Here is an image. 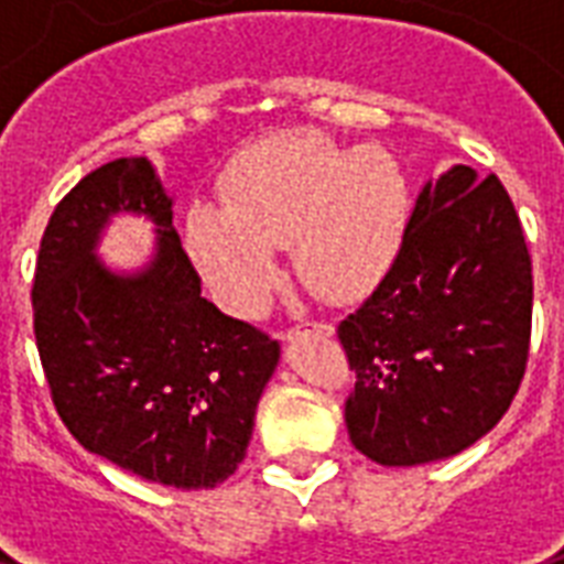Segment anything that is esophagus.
<instances>
[{
  "instance_id": "esophagus-1",
  "label": "esophagus",
  "mask_w": 564,
  "mask_h": 564,
  "mask_svg": "<svg viewBox=\"0 0 564 564\" xmlns=\"http://www.w3.org/2000/svg\"><path fill=\"white\" fill-rule=\"evenodd\" d=\"M310 330H313V334H318V336L334 334V327H330V325H310ZM304 334H307V330H301V327H286V330L281 334V339L292 343V339H299V336H304Z\"/></svg>"
}]
</instances>
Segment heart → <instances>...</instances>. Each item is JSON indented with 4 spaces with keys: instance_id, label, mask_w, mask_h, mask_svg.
Wrapping results in <instances>:
<instances>
[{
    "instance_id": "obj_1",
    "label": "heart",
    "mask_w": 564,
    "mask_h": 564,
    "mask_svg": "<svg viewBox=\"0 0 564 564\" xmlns=\"http://www.w3.org/2000/svg\"><path fill=\"white\" fill-rule=\"evenodd\" d=\"M225 204L195 202L187 248L213 295L254 316L281 278L274 248L327 301H354L383 281L410 228L412 187L380 145H339L318 131L269 137L239 154Z\"/></svg>"
}]
</instances>
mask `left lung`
I'll return each mask as SVG.
<instances>
[{"label":"left lung","instance_id":"1","mask_svg":"<svg viewBox=\"0 0 564 564\" xmlns=\"http://www.w3.org/2000/svg\"><path fill=\"white\" fill-rule=\"evenodd\" d=\"M533 260L498 175L454 166L421 189L401 254L336 336L357 375L354 447L380 465L454 456L486 436L524 380Z\"/></svg>","mask_w":564,"mask_h":564}]
</instances>
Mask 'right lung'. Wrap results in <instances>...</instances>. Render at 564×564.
<instances>
[{
  "instance_id": "right-lung-1",
  "label": "right lung",
  "mask_w": 564,
  "mask_h": 564,
  "mask_svg": "<svg viewBox=\"0 0 564 564\" xmlns=\"http://www.w3.org/2000/svg\"><path fill=\"white\" fill-rule=\"evenodd\" d=\"M119 209L159 225L153 265L131 279L91 254ZM31 310L52 403L90 454L175 489H213L237 471L281 345L202 299L172 198L145 158L105 163L57 202Z\"/></svg>"
}]
</instances>
